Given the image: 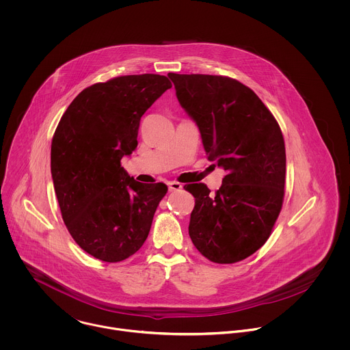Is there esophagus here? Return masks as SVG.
<instances>
[{
    "mask_svg": "<svg viewBox=\"0 0 350 350\" xmlns=\"http://www.w3.org/2000/svg\"><path fill=\"white\" fill-rule=\"evenodd\" d=\"M183 186L179 182H168V190L170 191H178L180 190Z\"/></svg>",
    "mask_w": 350,
    "mask_h": 350,
    "instance_id": "obj_1",
    "label": "esophagus"
}]
</instances>
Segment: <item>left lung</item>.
<instances>
[{"mask_svg": "<svg viewBox=\"0 0 350 350\" xmlns=\"http://www.w3.org/2000/svg\"><path fill=\"white\" fill-rule=\"evenodd\" d=\"M182 107L197 122L208 159L226 171L215 194L203 183L185 189L196 198L189 234L206 258L241 261L269 239L286 183L283 133L269 109L241 82L204 74H174Z\"/></svg>", "mask_w": 350, "mask_h": 350, "instance_id": "left-lung-1", "label": "left lung"}]
</instances>
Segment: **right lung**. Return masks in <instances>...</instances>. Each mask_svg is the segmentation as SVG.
<instances>
[{
    "label": "right lung",
    "mask_w": 350,
    "mask_h": 350,
    "mask_svg": "<svg viewBox=\"0 0 350 350\" xmlns=\"http://www.w3.org/2000/svg\"><path fill=\"white\" fill-rule=\"evenodd\" d=\"M170 79L124 75L82 90L62 116L51 143V174L62 218L93 257L118 262L148 237L164 183L136 182L121 167L137 147L140 120Z\"/></svg>",
    "instance_id": "obj_1"
}]
</instances>
